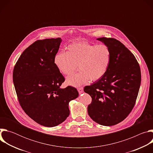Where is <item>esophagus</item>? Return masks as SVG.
<instances>
[{
	"instance_id": "34e87169",
	"label": "esophagus",
	"mask_w": 153,
	"mask_h": 153,
	"mask_svg": "<svg viewBox=\"0 0 153 153\" xmlns=\"http://www.w3.org/2000/svg\"><path fill=\"white\" fill-rule=\"evenodd\" d=\"M77 90H78V92H79V93H82L83 91V87H80V88H77Z\"/></svg>"
}]
</instances>
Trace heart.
<instances>
[{
	"instance_id": "1",
	"label": "heart",
	"mask_w": 153,
	"mask_h": 153,
	"mask_svg": "<svg viewBox=\"0 0 153 153\" xmlns=\"http://www.w3.org/2000/svg\"><path fill=\"white\" fill-rule=\"evenodd\" d=\"M111 59V52L104 44H91L86 42L70 44L67 52H60L54 57V62L60 73L70 76L78 68V73L67 79V83L79 86L89 80H99L106 73Z\"/></svg>"
}]
</instances>
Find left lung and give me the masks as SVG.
<instances>
[{
	"label": "left lung",
	"instance_id": "obj_1",
	"mask_svg": "<svg viewBox=\"0 0 153 153\" xmlns=\"http://www.w3.org/2000/svg\"><path fill=\"white\" fill-rule=\"evenodd\" d=\"M111 52V59L105 75L83 90L90 95L88 113L96 123L112 126L123 121L131 112L141 82L139 64L134 54L119 40L98 38Z\"/></svg>",
	"mask_w": 153,
	"mask_h": 153
}]
</instances>
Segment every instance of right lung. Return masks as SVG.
Returning a JSON list of instances; mask_svg holds the SVG:
<instances>
[{
  "label": "right lung",
  "instance_id": "right-lung-1",
  "mask_svg": "<svg viewBox=\"0 0 153 153\" xmlns=\"http://www.w3.org/2000/svg\"><path fill=\"white\" fill-rule=\"evenodd\" d=\"M60 38L37 40L22 53L13 70V79L19 104L37 123L55 126L68 117L69 102L79 93L65 81L54 62Z\"/></svg>",
  "mask_w": 153,
  "mask_h": 153
}]
</instances>
